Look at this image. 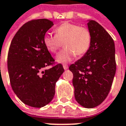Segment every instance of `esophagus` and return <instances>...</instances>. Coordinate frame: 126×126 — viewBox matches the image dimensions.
Here are the masks:
<instances>
[{
    "mask_svg": "<svg viewBox=\"0 0 126 126\" xmlns=\"http://www.w3.org/2000/svg\"><path fill=\"white\" fill-rule=\"evenodd\" d=\"M63 69H65V70H67V69H68V65H63Z\"/></svg>",
    "mask_w": 126,
    "mask_h": 126,
    "instance_id": "esophagus-1",
    "label": "esophagus"
}]
</instances>
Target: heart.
I'll return each mask as SVG.
<instances>
[{"label":"heart","instance_id":"obj_1","mask_svg":"<svg viewBox=\"0 0 126 126\" xmlns=\"http://www.w3.org/2000/svg\"><path fill=\"white\" fill-rule=\"evenodd\" d=\"M90 31L84 27L65 22L55 29V35L46 34L44 36V45L49 51L55 53L62 45L65 48L56 56L59 63H68L75 55L80 56L88 51L91 44Z\"/></svg>","mask_w":126,"mask_h":126}]
</instances>
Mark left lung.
<instances>
[{
  "mask_svg": "<svg viewBox=\"0 0 126 126\" xmlns=\"http://www.w3.org/2000/svg\"><path fill=\"white\" fill-rule=\"evenodd\" d=\"M91 44L81 59L69 67L73 73L75 97L79 104L91 109L107 97L116 73L115 46L103 27L88 20Z\"/></svg>",
  "mask_w": 126,
  "mask_h": 126,
  "instance_id": "obj_1",
  "label": "left lung"
}]
</instances>
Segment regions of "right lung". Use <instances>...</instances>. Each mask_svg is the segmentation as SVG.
Segmentation results:
<instances>
[{
  "label": "right lung",
  "instance_id": "right-lung-1",
  "mask_svg": "<svg viewBox=\"0 0 126 126\" xmlns=\"http://www.w3.org/2000/svg\"><path fill=\"white\" fill-rule=\"evenodd\" d=\"M53 25L47 19L25 23L9 48L8 70L12 90L23 103L32 107H42L51 102L55 84L64 72L61 64L43 71L54 61L43 42Z\"/></svg>",
  "mask_w": 126,
  "mask_h": 126
}]
</instances>
